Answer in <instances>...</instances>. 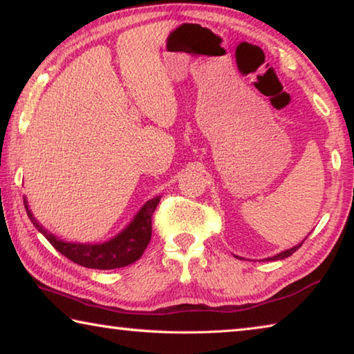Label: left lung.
<instances>
[{
	"label": "left lung",
	"mask_w": 354,
	"mask_h": 354,
	"mask_svg": "<svg viewBox=\"0 0 354 354\" xmlns=\"http://www.w3.org/2000/svg\"><path fill=\"white\" fill-rule=\"evenodd\" d=\"M306 239V238H305ZM301 244H303V241H301ZM301 244H299V245H295V247H292V249H289V250H284V252H281V253H278V255H275V257H270V258H266V259H269V261H277V259H284V258H288V257H290L292 255L294 252H297L301 247Z\"/></svg>",
	"instance_id": "8db88e82"
}]
</instances>
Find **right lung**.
Wrapping results in <instances>:
<instances>
[{
  "instance_id": "add662e5",
  "label": "right lung",
  "mask_w": 354,
  "mask_h": 354,
  "mask_svg": "<svg viewBox=\"0 0 354 354\" xmlns=\"http://www.w3.org/2000/svg\"><path fill=\"white\" fill-rule=\"evenodd\" d=\"M160 199L161 197L157 196L153 199L147 201L141 207L140 212L135 214L132 222L121 233H118L115 238L99 244L65 243V241L54 236V234L41 227L40 222L30 213L26 199H24V208H26V213L34 227L62 255L71 259L73 263L84 266V268L110 270L132 264L145 253L152 236V214L155 208H157Z\"/></svg>"
}]
</instances>
